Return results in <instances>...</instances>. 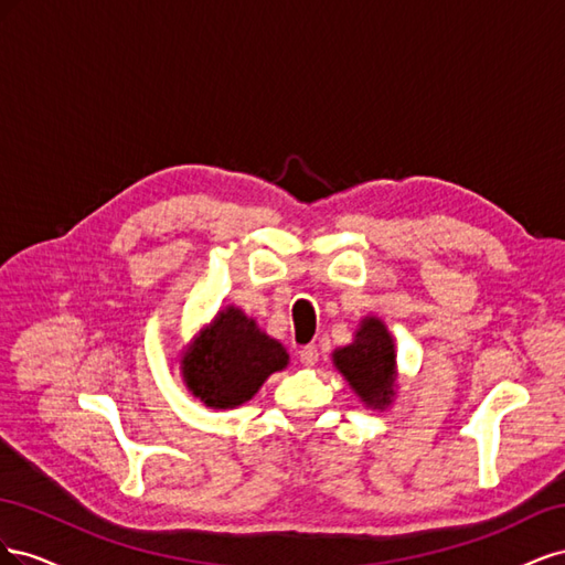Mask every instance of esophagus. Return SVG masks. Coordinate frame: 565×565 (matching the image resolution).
Wrapping results in <instances>:
<instances>
[{"label": "esophagus", "mask_w": 565, "mask_h": 565, "mask_svg": "<svg viewBox=\"0 0 565 565\" xmlns=\"http://www.w3.org/2000/svg\"><path fill=\"white\" fill-rule=\"evenodd\" d=\"M299 361L303 367H313L318 363V347L309 344L299 351Z\"/></svg>", "instance_id": "34e87169"}]
</instances>
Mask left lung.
I'll use <instances>...</instances> for the list:
<instances>
[{
    "mask_svg": "<svg viewBox=\"0 0 565 565\" xmlns=\"http://www.w3.org/2000/svg\"><path fill=\"white\" fill-rule=\"evenodd\" d=\"M334 367L367 407L384 409L396 388V349L386 324L367 316L349 347L332 353Z\"/></svg>",
    "mask_w": 565,
    "mask_h": 565,
    "instance_id": "obj_1",
    "label": "left lung"
}]
</instances>
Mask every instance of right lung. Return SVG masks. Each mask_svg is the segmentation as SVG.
Returning a JSON list of instances; mask_svg holds the SVG:
<instances>
[{
    "instance_id": "obj_1",
    "label": "right lung",
    "mask_w": 565,
    "mask_h": 565,
    "mask_svg": "<svg viewBox=\"0 0 565 565\" xmlns=\"http://www.w3.org/2000/svg\"><path fill=\"white\" fill-rule=\"evenodd\" d=\"M289 355L256 320L228 306L183 351L181 372L188 391L207 407L231 409L247 403Z\"/></svg>"
}]
</instances>
